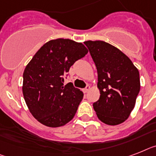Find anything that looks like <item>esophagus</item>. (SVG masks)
Returning <instances> with one entry per match:
<instances>
[{
  "mask_svg": "<svg viewBox=\"0 0 156 156\" xmlns=\"http://www.w3.org/2000/svg\"><path fill=\"white\" fill-rule=\"evenodd\" d=\"M89 89H90V86L89 85L86 86L85 88H83V93H87V92H88V91H89Z\"/></svg>",
  "mask_w": 156,
  "mask_h": 156,
  "instance_id": "1",
  "label": "esophagus"
}]
</instances>
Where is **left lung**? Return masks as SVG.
Instances as JSON below:
<instances>
[{
	"label": "left lung",
	"mask_w": 156,
	"mask_h": 156,
	"mask_svg": "<svg viewBox=\"0 0 156 156\" xmlns=\"http://www.w3.org/2000/svg\"><path fill=\"white\" fill-rule=\"evenodd\" d=\"M96 64L100 99L93 104L98 119L118 125L129 117L140 90V73L119 48L103 41L84 42Z\"/></svg>",
	"instance_id": "8db88e82"
}]
</instances>
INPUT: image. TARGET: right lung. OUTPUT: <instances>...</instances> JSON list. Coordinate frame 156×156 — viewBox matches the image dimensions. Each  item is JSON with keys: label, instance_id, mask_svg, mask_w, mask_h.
Wrapping results in <instances>:
<instances>
[{"label": "right lung", "instance_id": "right-lung-1", "mask_svg": "<svg viewBox=\"0 0 156 156\" xmlns=\"http://www.w3.org/2000/svg\"><path fill=\"white\" fill-rule=\"evenodd\" d=\"M87 52L82 43L59 38L44 44L27 64L23 73V96L37 121L57 127L73 119L83 93L72 83L64 85V76Z\"/></svg>", "mask_w": 156, "mask_h": 156}]
</instances>
